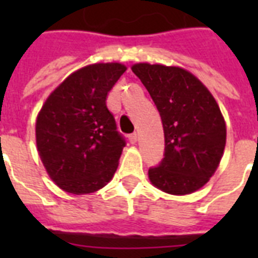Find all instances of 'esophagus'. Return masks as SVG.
<instances>
[{
    "label": "esophagus",
    "mask_w": 258,
    "mask_h": 258,
    "mask_svg": "<svg viewBox=\"0 0 258 258\" xmlns=\"http://www.w3.org/2000/svg\"><path fill=\"white\" fill-rule=\"evenodd\" d=\"M128 141L133 143V145H135L138 142V134L137 133H133V134H130L128 135Z\"/></svg>",
    "instance_id": "obj_1"
}]
</instances>
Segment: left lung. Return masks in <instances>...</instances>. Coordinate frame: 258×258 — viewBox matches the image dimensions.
<instances>
[{"label": "left lung", "instance_id": "8db88e82", "mask_svg": "<svg viewBox=\"0 0 258 258\" xmlns=\"http://www.w3.org/2000/svg\"><path fill=\"white\" fill-rule=\"evenodd\" d=\"M131 70L157 105L165 133V158L149 170L150 182L172 196L200 190L224 155L226 124L220 105L200 79L180 67L138 62Z\"/></svg>", "mask_w": 258, "mask_h": 258}]
</instances>
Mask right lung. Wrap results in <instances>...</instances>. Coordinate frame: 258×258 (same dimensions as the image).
Returning <instances> with one entry per match:
<instances>
[{"instance_id":"add662e5","label":"right lung","mask_w":258,"mask_h":258,"mask_svg":"<svg viewBox=\"0 0 258 258\" xmlns=\"http://www.w3.org/2000/svg\"><path fill=\"white\" fill-rule=\"evenodd\" d=\"M127 67L95 62L75 71L46 97L36 119V145L48 175L83 196L104 187L119 165L124 139L105 100Z\"/></svg>"}]
</instances>
